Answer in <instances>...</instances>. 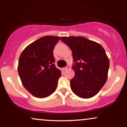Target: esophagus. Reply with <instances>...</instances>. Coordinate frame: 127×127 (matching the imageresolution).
Here are the masks:
<instances>
[{
	"label": "esophagus",
	"instance_id": "obj_1",
	"mask_svg": "<svg viewBox=\"0 0 127 127\" xmlns=\"http://www.w3.org/2000/svg\"><path fill=\"white\" fill-rule=\"evenodd\" d=\"M70 68V66L69 65H67L66 67H65L63 68V70H67V69H68V68Z\"/></svg>",
	"mask_w": 127,
	"mask_h": 127
}]
</instances>
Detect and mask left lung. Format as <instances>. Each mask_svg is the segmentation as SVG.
Segmentation results:
<instances>
[{
    "label": "left lung",
    "instance_id": "1",
    "mask_svg": "<svg viewBox=\"0 0 127 127\" xmlns=\"http://www.w3.org/2000/svg\"><path fill=\"white\" fill-rule=\"evenodd\" d=\"M70 48L75 76L70 80L72 91L78 97H94L104 86L107 79L109 60L103 46L82 36L61 38Z\"/></svg>",
    "mask_w": 127,
    "mask_h": 127
}]
</instances>
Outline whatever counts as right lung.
<instances>
[{
  "label": "right lung",
  "instance_id": "right-lung-1",
  "mask_svg": "<svg viewBox=\"0 0 127 127\" xmlns=\"http://www.w3.org/2000/svg\"><path fill=\"white\" fill-rule=\"evenodd\" d=\"M61 37L46 36L30 43L19 58L18 72L22 84L37 98L48 97L56 90L62 72L54 63L53 49Z\"/></svg>",
  "mask_w": 127,
  "mask_h": 127
}]
</instances>
